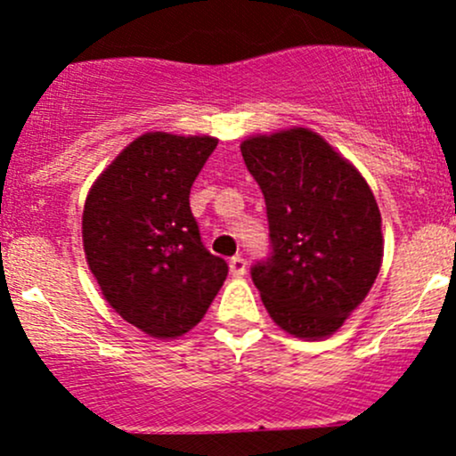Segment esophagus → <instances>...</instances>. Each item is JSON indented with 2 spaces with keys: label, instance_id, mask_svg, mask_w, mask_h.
<instances>
[{
  "label": "esophagus",
  "instance_id": "obj_1",
  "mask_svg": "<svg viewBox=\"0 0 456 456\" xmlns=\"http://www.w3.org/2000/svg\"><path fill=\"white\" fill-rule=\"evenodd\" d=\"M229 271H232L233 278H242L247 273V260L242 256H233L229 260Z\"/></svg>",
  "mask_w": 456,
  "mask_h": 456
}]
</instances>
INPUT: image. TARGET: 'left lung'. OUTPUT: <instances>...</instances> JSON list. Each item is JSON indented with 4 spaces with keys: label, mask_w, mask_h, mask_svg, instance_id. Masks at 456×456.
I'll return each mask as SVG.
<instances>
[{
    "label": "left lung",
    "mask_w": 456,
    "mask_h": 456,
    "mask_svg": "<svg viewBox=\"0 0 456 456\" xmlns=\"http://www.w3.org/2000/svg\"><path fill=\"white\" fill-rule=\"evenodd\" d=\"M240 151L269 216L273 251L251 269L262 302L293 338H329L369 296L384 257L369 183L309 127L249 136Z\"/></svg>",
    "instance_id": "1"
}]
</instances>
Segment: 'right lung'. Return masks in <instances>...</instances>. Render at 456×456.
Returning <instances> with one entry per match:
<instances>
[{
    "instance_id": "add662e5",
    "label": "right lung",
    "mask_w": 456,
    "mask_h": 456,
    "mask_svg": "<svg viewBox=\"0 0 456 456\" xmlns=\"http://www.w3.org/2000/svg\"><path fill=\"white\" fill-rule=\"evenodd\" d=\"M214 136L145 132L87 191L81 236L108 305L156 339H176L205 317L227 262L200 242L190 190Z\"/></svg>"
}]
</instances>
